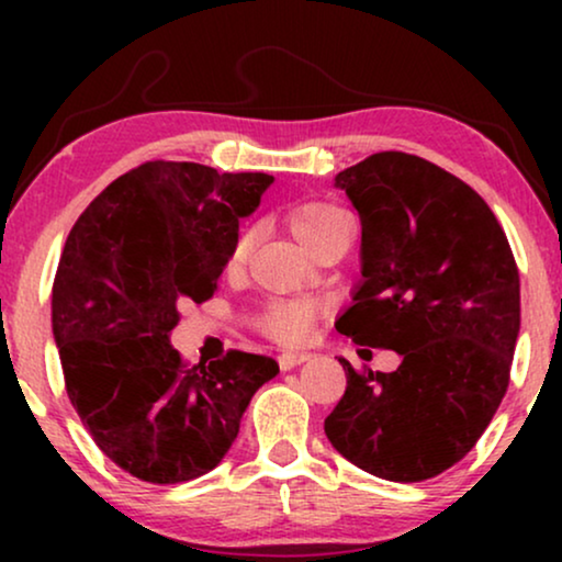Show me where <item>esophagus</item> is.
<instances>
[{
	"instance_id": "obj_1",
	"label": "esophagus",
	"mask_w": 562,
	"mask_h": 562,
	"mask_svg": "<svg viewBox=\"0 0 562 562\" xmlns=\"http://www.w3.org/2000/svg\"><path fill=\"white\" fill-rule=\"evenodd\" d=\"M306 360H310V352L286 350V352H281V356H279V366H281V371H291V368L302 366V363H306Z\"/></svg>"
}]
</instances>
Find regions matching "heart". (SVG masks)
I'll use <instances>...</instances> for the list:
<instances>
[{"label": "heart", "mask_w": 562, "mask_h": 562, "mask_svg": "<svg viewBox=\"0 0 562 562\" xmlns=\"http://www.w3.org/2000/svg\"><path fill=\"white\" fill-rule=\"evenodd\" d=\"M348 225L350 222L340 206L329 202H304L289 212L291 233L299 237V243L310 252H317L322 245H327ZM252 240H256V229L252 227H243L233 237V245L227 250V271H240L250 256ZM314 317H317V306L310 299L281 296L268 299V302L260 304L250 314V325L276 342L296 345L310 337Z\"/></svg>", "instance_id": "obj_1"}]
</instances>
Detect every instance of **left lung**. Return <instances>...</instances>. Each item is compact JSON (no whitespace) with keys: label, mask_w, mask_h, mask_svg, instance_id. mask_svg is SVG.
<instances>
[{"label":"left lung","mask_w":562,"mask_h":562,"mask_svg":"<svg viewBox=\"0 0 562 562\" xmlns=\"http://www.w3.org/2000/svg\"><path fill=\"white\" fill-rule=\"evenodd\" d=\"M335 187L363 227V281L335 327L402 366L373 373L340 358L348 386L327 440L379 479H435L473 450L509 389L517 260L491 206L425 158L373 153Z\"/></svg>","instance_id":"obj_1"}]
</instances>
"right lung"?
<instances>
[{"instance_id":"obj_1","label":"right lung","mask_w":562,"mask_h":562,"mask_svg":"<svg viewBox=\"0 0 562 562\" xmlns=\"http://www.w3.org/2000/svg\"><path fill=\"white\" fill-rule=\"evenodd\" d=\"M271 181L150 160L114 179L68 233L53 281L66 394L97 448L135 479L164 486L212 471L252 394L279 373L273 358L243 350L189 368L168 342L179 304L217 291L240 217Z\"/></svg>"}]
</instances>
